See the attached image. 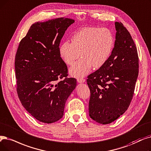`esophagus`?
Masks as SVG:
<instances>
[{
    "label": "esophagus",
    "mask_w": 151,
    "mask_h": 151,
    "mask_svg": "<svg viewBox=\"0 0 151 151\" xmlns=\"http://www.w3.org/2000/svg\"><path fill=\"white\" fill-rule=\"evenodd\" d=\"M77 81L79 83H83L86 81V80H85V79H83V78H79V79L77 80Z\"/></svg>",
    "instance_id": "1"
}]
</instances>
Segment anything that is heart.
Returning a JSON list of instances; mask_svg holds the SVG:
<instances>
[{
	"mask_svg": "<svg viewBox=\"0 0 151 151\" xmlns=\"http://www.w3.org/2000/svg\"><path fill=\"white\" fill-rule=\"evenodd\" d=\"M115 43L113 32L107 28L86 27L72 36L71 43L64 42L59 53L64 62L69 65L81 56L69 70L71 76L80 78L88 74L92 67L99 68L109 58Z\"/></svg>",
	"mask_w": 151,
	"mask_h": 151,
	"instance_id": "1",
	"label": "heart"
}]
</instances>
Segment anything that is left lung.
Instances as JSON below:
<instances>
[{
	"label": "left lung",
	"mask_w": 151,
	"mask_h": 151,
	"mask_svg": "<svg viewBox=\"0 0 151 151\" xmlns=\"http://www.w3.org/2000/svg\"><path fill=\"white\" fill-rule=\"evenodd\" d=\"M115 41L109 58L88 76L91 92L89 114L96 122L106 124L128 109L138 76L139 59L132 37L121 22H115Z\"/></svg>",
	"instance_id": "obj_1"
}]
</instances>
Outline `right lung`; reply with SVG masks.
I'll list each match as a JSON object with an SVG mask.
<instances>
[{
  "label": "right lung",
  "instance_id": "obj_1",
  "mask_svg": "<svg viewBox=\"0 0 151 151\" xmlns=\"http://www.w3.org/2000/svg\"><path fill=\"white\" fill-rule=\"evenodd\" d=\"M74 23V19L58 18L32 24L17 52L18 97L29 114L42 123L61 119L65 103L76 86V79L67 78V67L59 53L61 39Z\"/></svg>",
  "mask_w": 151,
  "mask_h": 151
}]
</instances>
